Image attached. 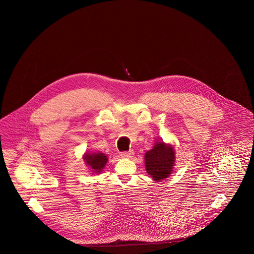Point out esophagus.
Instances as JSON below:
<instances>
[{
	"label": "esophagus",
	"instance_id": "esophagus-1",
	"mask_svg": "<svg viewBox=\"0 0 254 254\" xmlns=\"http://www.w3.org/2000/svg\"><path fill=\"white\" fill-rule=\"evenodd\" d=\"M121 157L123 158H132L133 155H134V151L133 150H130V151H123L120 153Z\"/></svg>",
	"mask_w": 254,
	"mask_h": 254
}]
</instances>
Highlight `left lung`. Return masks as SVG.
<instances>
[{
	"label": "left lung",
	"instance_id": "8db88e82",
	"mask_svg": "<svg viewBox=\"0 0 254 254\" xmlns=\"http://www.w3.org/2000/svg\"><path fill=\"white\" fill-rule=\"evenodd\" d=\"M175 158V149L171 144L157 141L151 149L145 152L146 173L153 181L160 182L168 178L173 172Z\"/></svg>",
	"mask_w": 254,
	"mask_h": 254
}]
</instances>
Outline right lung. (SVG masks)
<instances>
[{"instance_id": "right-lung-1", "label": "right lung", "mask_w": 254, "mask_h": 254, "mask_svg": "<svg viewBox=\"0 0 254 254\" xmlns=\"http://www.w3.org/2000/svg\"><path fill=\"white\" fill-rule=\"evenodd\" d=\"M83 159L86 165L89 167L91 174H101L106 164L109 161V157L103 152H88L86 151L83 155Z\"/></svg>"}]
</instances>
